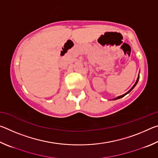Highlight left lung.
I'll use <instances>...</instances> for the list:
<instances>
[{"instance_id":"1","label":"left lung","mask_w":158,"mask_h":158,"mask_svg":"<svg viewBox=\"0 0 158 158\" xmlns=\"http://www.w3.org/2000/svg\"><path fill=\"white\" fill-rule=\"evenodd\" d=\"M139 77H138V78H137V81H136V83H135V85H133V86H132V89H131L130 90H129V91H128L127 93H125V94H124V95H121V96H118V97H117L116 98H115V99H114V100H117V99H120V98H123L124 97V96L125 95H127V93H129L130 91H131V90H132L133 89H134V88H135V85H137V82H138V81H139Z\"/></svg>"}]
</instances>
